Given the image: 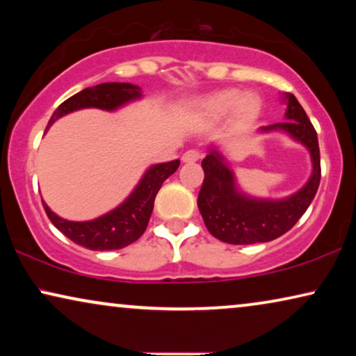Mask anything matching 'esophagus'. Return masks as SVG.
Instances as JSON below:
<instances>
[{"label": "esophagus", "instance_id": "obj_1", "mask_svg": "<svg viewBox=\"0 0 356 356\" xmlns=\"http://www.w3.org/2000/svg\"><path fill=\"white\" fill-rule=\"evenodd\" d=\"M199 157H201V154H199L197 150L191 149V150H186V152L183 154L181 160L184 163H191V162H196V160H199Z\"/></svg>", "mask_w": 356, "mask_h": 356}]
</instances>
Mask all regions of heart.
Here are the masks:
<instances>
[{
	"instance_id": "heart-1",
	"label": "heart",
	"mask_w": 356,
	"mask_h": 356,
	"mask_svg": "<svg viewBox=\"0 0 356 356\" xmlns=\"http://www.w3.org/2000/svg\"><path fill=\"white\" fill-rule=\"evenodd\" d=\"M232 110L241 120L254 118L261 110V99L251 92L241 94L238 89H227L204 97L199 104V113L207 120H220Z\"/></svg>"
}]
</instances>
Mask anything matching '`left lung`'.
Returning <instances> with one entry per match:
<instances>
[{
    "mask_svg": "<svg viewBox=\"0 0 356 356\" xmlns=\"http://www.w3.org/2000/svg\"><path fill=\"white\" fill-rule=\"evenodd\" d=\"M285 120L261 128V133L280 131L303 144L311 155L313 172L306 184L284 199H261L241 191L230 163L218 147L211 145L202 160L204 183L197 207L207 230L230 245H254L279 238L290 230L313 202L321 181V155L314 126L295 95L284 94Z\"/></svg>",
    "mask_w": 356,
    "mask_h": 356,
    "instance_id": "8db88e82",
    "label": "left lung"
}]
</instances>
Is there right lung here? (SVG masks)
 <instances>
[{"label": "right lung", "mask_w": 356, "mask_h": 356, "mask_svg": "<svg viewBox=\"0 0 356 356\" xmlns=\"http://www.w3.org/2000/svg\"><path fill=\"white\" fill-rule=\"evenodd\" d=\"M140 87L129 82H105L95 87L77 92L76 95L63 102L48 121L47 129L60 120L61 116L82 108H100L115 111L129 102L139 100ZM179 160L155 163L145 170L143 178L136 184L133 193L104 216L86 222H72L56 216L45 202L42 201L48 218L53 225L66 235L76 245H81L92 251H111L131 245L143 235L147 228L150 213L154 211V201L165 179L177 172Z\"/></svg>", "instance_id": "right-lung-1"}]
</instances>
